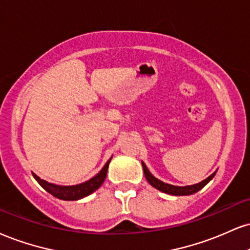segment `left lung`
<instances>
[{
    "mask_svg": "<svg viewBox=\"0 0 250 250\" xmlns=\"http://www.w3.org/2000/svg\"><path fill=\"white\" fill-rule=\"evenodd\" d=\"M142 167H143V171H144V176H146V180H148V183L150 185L154 186L155 188H157V190H159V191L164 192V193L172 194V195H190V194L197 193V192L201 190L204 186L211 182V180L213 179V177L215 176V172H216V171L215 172H213L211 176L207 177L205 180L198 183V184L188 185V186H176V185L167 184V183H164V182H162V180H159L158 178H156L154 174L150 172L148 167H146V165L144 164V162H142Z\"/></svg>",
    "mask_w": 250,
    "mask_h": 250,
    "instance_id": "obj_1",
    "label": "left lung"
}]
</instances>
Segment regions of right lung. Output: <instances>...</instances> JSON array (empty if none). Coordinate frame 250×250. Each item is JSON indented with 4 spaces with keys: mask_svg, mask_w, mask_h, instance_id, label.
Masks as SVG:
<instances>
[{
    "mask_svg": "<svg viewBox=\"0 0 250 250\" xmlns=\"http://www.w3.org/2000/svg\"><path fill=\"white\" fill-rule=\"evenodd\" d=\"M110 159H112V157L108 159V162L104 164V167H102L100 172L95 174L93 178L78 185H71V186L57 185V184H53V183H49L46 182V180L39 178L37 174L34 172H32V176H34V178L37 180L38 184L41 185L45 191H47L49 193L52 194L53 197L58 198V199H62V200H67V201L79 200L81 198H85L87 195L93 193V192L98 190V188L104 184V179H106V176H107V171H108V167H109Z\"/></svg>",
    "mask_w": 250,
    "mask_h": 250,
    "instance_id": "obj_1",
    "label": "right lung"
}]
</instances>
